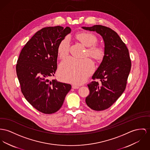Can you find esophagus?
Masks as SVG:
<instances>
[{
    "label": "esophagus",
    "instance_id": "34e87169",
    "mask_svg": "<svg viewBox=\"0 0 150 150\" xmlns=\"http://www.w3.org/2000/svg\"><path fill=\"white\" fill-rule=\"evenodd\" d=\"M72 88H74V89H78V88H79V86H76V85H72Z\"/></svg>",
    "mask_w": 150,
    "mask_h": 150
}]
</instances>
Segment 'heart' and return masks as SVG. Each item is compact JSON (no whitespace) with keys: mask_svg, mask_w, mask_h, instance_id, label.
Returning <instances> with one entry per match:
<instances>
[{"mask_svg":"<svg viewBox=\"0 0 150 150\" xmlns=\"http://www.w3.org/2000/svg\"><path fill=\"white\" fill-rule=\"evenodd\" d=\"M78 39L86 46L90 47L88 50V54L95 59L103 57V50L95 45L98 39L90 33H81L77 35ZM69 38H64L59 44L58 54L60 58L66 57L69 51ZM94 69V64L89 58L76 59L69 57L63 60L59 66V75L63 81L75 84H81L87 79Z\"/></svg>","mask_w":150,"mask_h":150,"instance_id":"1","label":"heart"}]
</instances>
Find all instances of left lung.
<instances>
[{"instance_id": "1", "label": "left lung", "mask_w": 150, "mask_h": 150, "mask_svg": "<svg viewBox=\"0 0 150 150\" xmlns=\"http://www.w3.org/2000/svg\"><path fill=\"white\" fill-rule=\"evenodd\" d=\"M81 28L95 31L103 39V60L92 76L100 81H93L88 84L90 94L86 98L90 108L102 111L114 103L126 88L131 67L129 51L120 36L108 27L95 25Z\"/></svg>"}]
</instances>
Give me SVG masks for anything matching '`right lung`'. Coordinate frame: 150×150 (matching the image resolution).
Listing matches in <instances>:
<instances>
[{"instance_id": "add662e5", "label": "right lung", "mask_w": 150, "mask_h": 150, "mask_svg": "<svg viewBox=\"0 0 150 150\" xmlns=\"http://www.w3.org/2000/svg\"><path fill=\"white\" fill-rule=\"evenodd\" d=\"M71 31L69 27L59 25L41 29L27 42L18 60L16 70L22 92L42 113L58 111L71 88L69 84L48 79L57 69L58 45Z\"/></svg>"}]
</instances>
